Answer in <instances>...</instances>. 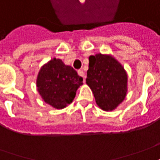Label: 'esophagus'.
Returning a JSON list of instances; mask_svg holds the SVG:
<instances>
[{"label": "esophagus", "mask_w": 160, "mask_h": 160, "mask_svg": "<svg viewBox=\"0 0 160 160\" xmlns=\"http://www.w3.org/2000/svg\"><path fill=\"white\" fill-rule=\"evenodd\" d=\"M78 74H79L80 77L83 78V81L85 82V80H86V76H85V73H84L83 71H82V70H79V71H78Z\"/></svg>", "instance_id": "34e87169"}]
</instances>
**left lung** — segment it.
<instances>
[{
  "label": "left lung",
  "instance_id": "obj_1",
  "mask_svg": "<svg viewBox=\"0 0 160 160\" xmlns=\"http://www.w3.org/2000/svg\"><path fill=\"white\" fill-rule=\"evenodd\" d=\"M86 83L91 88L96 104L104 111L117 108L127 96V73L123 66L109 54L89 57Z\"/></svg>",
  "mask_w": 160,
  "mask_h": 160
}]
</instances>
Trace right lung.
I'll return each mask as SVG.
<instances>
[{
    "label": "right lung",
    "mask_w": 160,
    "mask_h": 160,
    "mask_svg": "<svg viewBox=\"0 0 160 160\" xmlns=\"http://www.w3.org/2000/svg\"><path fill=\"white\" fill-rule=\"evenodd\" d=\"M82 81L83 79L71 66L53 58L40 69L36 87L46 103L56 109H62L72 103Z\"/></svg>",
    "instance_id": "add662e5"
}]
</instances>
